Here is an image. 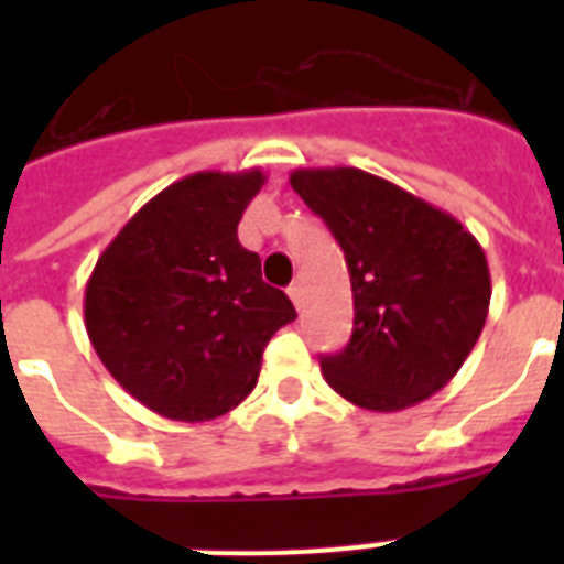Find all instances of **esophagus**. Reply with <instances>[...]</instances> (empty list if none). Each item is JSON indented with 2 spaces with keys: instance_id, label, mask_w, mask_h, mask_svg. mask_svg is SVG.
Wrapping results in <instances>:
<instances>
[{
  "instance_id": "1",
  "label": "esophagus",
  "mask_w": 564,
  "mask_h": 564,
  "mask_svg": "<svg viewBox=\"0 0 564 564\" xmlns=\"http://www.w3.org/2000/svg\"><path fill=\"white\" fill-rule=\"evenodd\" d=\"M286 292H290L292 304H295V307L301 310V304H304V286H301V283H292V286Z\"/></svg>"
}]
</instances>
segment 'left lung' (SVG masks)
I'll use <instances>...</instances> for the list:
<instances>
[{
	"label": "left lung",
	"instance_id": "obj_1",
	"mask_svg": "<svg viewBox=\"0 0 564 564\" xmlns=\"http://www.w3.org/2000/svg\"><path fill=\"white\" fill-rule=\"evenodd\" d=\"M351 274L354 334L322 357L327 386L371 412L427 401L463 369L489 316L491 278L463 221L354 166L295 170Z\"/></svg>",
	"mask_w": 564,
	"mask_h": 564
}]
</instances>
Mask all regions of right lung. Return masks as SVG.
Returning a JSON list of instances; mask_svg holds the SVG:
<instances>
[{
  "mask_svg": "<svg viewBox=\"0 0 564 564\" xmlns=\"http://www.w3.org/2000/svg\"><path fill=\"white\" fill-rule=\"evenodd\" d=\"M265 175L195 172L158 193L96 260L84 290L93 348L128 394L172 421H210L251 394L292 301L239 246Z\"/></svg>",
  "mask_w": 564,
  "mask_h": 564,
  "instance_id": "add662e5",
  "label": "right lung"
}]
</instances>
